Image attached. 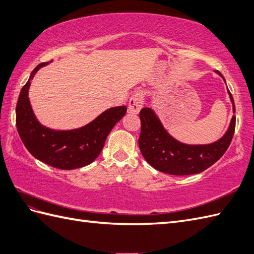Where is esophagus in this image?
Wrapping results in <instances>:
<instances>
[{"label": "esophagus", "instance_id": "obj_1", "mask_svg": "<svg viewBox=\"0 0 254 254\" xmlns=\"http://www.w3.org/2000/svg\"><path fill=\"white\" fill-rule=\"evenodd\" d=\"M142 104H143V96L140 92H135L132 95V97L129 100L128 104V111L129 113L138 114L142 108Z\"/></svg>", "mask_w": 254, "mask_h": 254}]
</instances>
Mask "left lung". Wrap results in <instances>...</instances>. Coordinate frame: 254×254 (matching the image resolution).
Here are the masks:
<instances>
[{
    "label": "left lung",
    "instance_id": "left-lung-1",
    "mask_svg": "<svg viewBox=\"0 0 254 254\" xmlns=\"http://www.w3.org/2000/svg\"><path fill=\"white\" fill-rule=\"evenodd\" d=\"M224 79L219 71H215ZM225 82V79H224ZM235 113L233 96L228 90ZM141 132L139 147L144 159L156 170L174 176L200 174L223 156L230 146L236 125L233 115L223 137L210 144H185L167 132L155 112L150 108L140 111Z\"/></svg>",
    "mask_w": 254,
    "mask_h": 254
}]
</instances>
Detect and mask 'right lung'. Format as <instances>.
<instances>
[{
  "label": "right lung",
  "instance_id": "right-lung-1",
  "mask_svg": "<svg viewBox=\"0 0 254 254\" xmlns=\"http://www.w3.org/2000/svg\"><path fill=\"white\" fill-rule=\"evenodd\" d=\"M48 64L36 66L20 91L16 107L17 130L24 146L36 159L58 169L80 168L99 156L108 134L126 114L127 108L108 109L87 125L71 130H55L43 126L34 115L28 94L31 79Z\"/></svg>",
  "mask_w": 254,
  "mask_h": 254
}]
</instances>
